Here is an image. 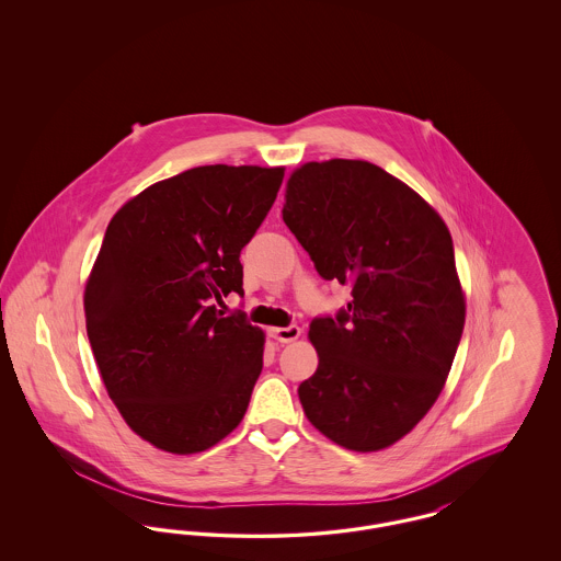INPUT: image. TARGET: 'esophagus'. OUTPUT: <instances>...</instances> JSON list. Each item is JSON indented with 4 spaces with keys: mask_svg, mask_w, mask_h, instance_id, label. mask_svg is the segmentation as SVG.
<instances>
[{
    "mask_svg": "<svg viewBox=\"0 0 561 561\" xmlns=\"http://www.w3.org/2000/svg\"><path fill=\"white\" fill-rule=\"evenodd\" d=\"M268 334L279 341V343H294L300 336V328L298 325H288V328H268Z\"/></svg>",
    "mask_w": 561,
    "mask_h": 561,
    "instance_id": "34e87169",
    "label": "esophagus"
}]
</instances>
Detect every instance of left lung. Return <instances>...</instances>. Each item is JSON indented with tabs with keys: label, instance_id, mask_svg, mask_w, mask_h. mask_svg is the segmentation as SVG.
<instances>
[{
	"label": "left lung",
	"instance_id": "left-lung-1",
	"mask_svg": "<svg viewBox=\"0 0 561 561\" xmlns=\"http://www.w3.org/2000/svg\"><path fill=\"white\" fill-rule=\"evenodd\" d=\"M284 222L323 279L351 284L336 320L311 321L318 370L298 398L313 427L353 453L393 446L439 398L465 325L450 231L414 188L364 160L307 161Z\"/></svg>",
	"mask_w": 561,
	"mask_h": 561
}]
</instances>
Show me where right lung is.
<instances>
[{"label": "right lung", "mask_w": 561, "mask_h": 561, "mask_svg": "<svg viewBox=\"0 0 561 561\" xmlns=\"http://www.w3.org/2000/svg\"><path fill=\"white\" fill-rule=\"evenodd\" d=\"M282 179V165L191 168L108 222L83 290L85 330L108 398L158 450L204 453L245 414L265 332L213 302L243 294L241 248Z\"/></svg>", "instance_id": "1"}]
</instances>
